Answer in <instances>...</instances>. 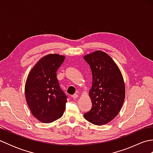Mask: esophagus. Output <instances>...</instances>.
Listing matches in <instances>:
<instances>
[{
	"label": "esophagus",
	"instance_id": "34e87169",
	"mask_svg": "<svg viewBox=\"0 0 153 153\" xmlns=\"http://www.w3.org/2000/svg\"><path fill=\"white\" fill-rule=\"evenodd\" d=\"M71 97H72L73 99H77V97H78V95H77V94H74V95H71Z\"/></svg>",
	"mask_w": 153,
	"mask_h": 153
}]
</instances>
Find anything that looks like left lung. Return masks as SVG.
Returning a JSON list of instances; mask_svg holds the SVG:
<instances>
[{
  "mask_svg": "<svg viewBox=\"0 0 153 153\" xmlns=\"http://www.w3.org/2000/svg\"><path fill=\"white\" fill-rule=\"evenodd\" d=\"M92 72L89 92L92 108L84 118L93 124L109 123L118 114L125 99V83L118 66L109 55L97 51L83 56Z\"/></svg>",
  "mask_w": 153,
  "mask_h": 153,
  "instance_id": "left-lung-1",
  "label": "left lung"
}]
</instances>
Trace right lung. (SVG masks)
I'll use <instances>...</instances> for the list:
<instances>
[{"label": "right lung", "instance_id": "1", "mask_svg": "<svg viewBox=\"0 0 153 153\" xmlns=\"http://www.w3.org/2000/svg\"><path fill=\"white\" fill-rule=\"evenodd\" d=\"M65 56L48 54L29 73L25 85V100L32 114L41 122L51 123L62 116L67 97L60 87L56 71Z\"/></svg>", "mask_w": 153, "mask_h": 153}]
</instances>
